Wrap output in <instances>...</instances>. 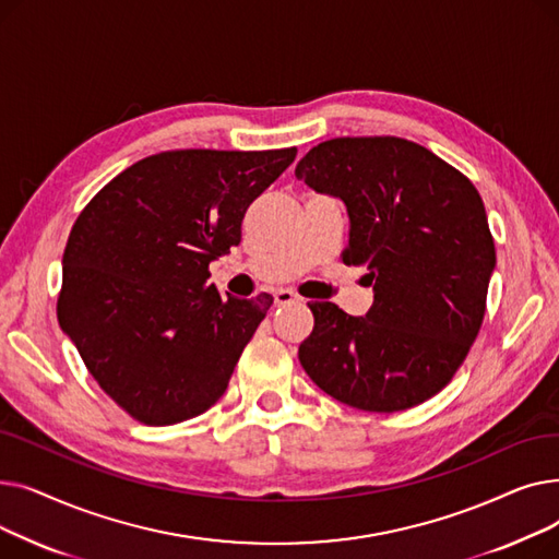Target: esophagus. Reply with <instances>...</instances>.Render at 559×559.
I'll return each instance as SVG.
<instances>
[{
  "label": "esophagus",
  "instance_id": "esophagus-1",
  "mask_svg": "<svg viewBox=\"0 0 559 559\" xmlns=\"http://www.w3.org/2000/svg\"><path fill=\"white\" fill-rule=\"evenodd\" d=\"M274 301H276V306H289V304H297L299 297L295 295V292H289V289H278L276 295H274Z\"/></svg>",
  "mask_w": 559,
  "mask_h": 559
}]
</instances>
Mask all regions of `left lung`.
Instances as JSON below:
<instances>
[{"label":"left lung","mask_w":559,"mask_h":559,"mask_svg":"<svg viewBox=\"0 0 559 559\" xmlns=\"http://www.w3.org/2000/svg\"><path fill=\"white\" fill-rule=\"evenodd\" d=\"M295 174L346 203L342 262L362 264L373 285L365 317L308 304L314 329L299 360L312 383L365 413H399L442 392L478 337L496 264L476 186L396 135L319 142Z\"/></svg>","instance_id":"obj_1"}]
</instances>
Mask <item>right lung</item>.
Segmentation results:
<instances>
[{
	"mask_svg": "<svg viewBox=\"0 0 559 559\" xmlns=\"http://www.w3.org/2000/svg\"><path fill=\"white\" fill-rule=\"evenodd\" d=\"M295 158L297 146L160 152L117 174L76 217L58 324L135 421H188L226 392L274 299H224L209 264L240 245L247 209Z\"/></svg>",
	"mask_w": 559,
	"mask_h": 559,
	"instance_id": "add662e5",
	"label": "right lung"
}]
</instances>
